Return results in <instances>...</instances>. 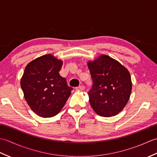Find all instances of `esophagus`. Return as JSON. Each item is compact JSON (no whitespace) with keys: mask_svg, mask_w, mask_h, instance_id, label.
<instances>
[{"mask_svg":"<svg viewBox=\"0 0 157 157\" xmlns=\"http://www.w3.org/2000/svg\"><path fill=\"white\" fill-rule=\"evenodd\" d=\"M75 89H76V90H78V91H82V90H84L85 89V87H84V86L81 85V86H78V87H77Z\"/></svg>","mask_w":157,"mask_h":157,"instance_id":"1","label":"esophagus"}]
</instances>
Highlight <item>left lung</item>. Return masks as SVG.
Wrapping results in <instances>:
<instances>
[{
  "label": "left lung",
  "mask_w": 157,
  "mask_h": 157,
  "mask_svg": "<svg viewBox=\"0 0 157 157\" xmlns=\"http://www.w3.org/2000/svg\"><path fill=\"white\" fill-rule=\"evenodd\" d=\"M88 67L92 79V86L88 92L92 108L105 117L117 115L131 95L132 84L129 71L105 55L88 61Z\"/></svg>",
  "instance_id": "left-lung-1"
}]
</instances>
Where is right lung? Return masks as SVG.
I'll use <instances>...</instances> for the list:
<instances>
[{"label":"right lung","instance_id":"right-lung-1","mask_svg":"<svg viewBox=\"0 0 157 157\" xmlns=\"http://www.w3.org/2000/svg\"><path fill=\"white\" fill-rule=\"evenodd\" d=\"M63 61L52 55L33 60L25 67L21 87L26 102L36 115L52 117L61 111L72 88L59 74Z\"/></svg>","mask_w":157,"mask_h":157}]
</instances>
